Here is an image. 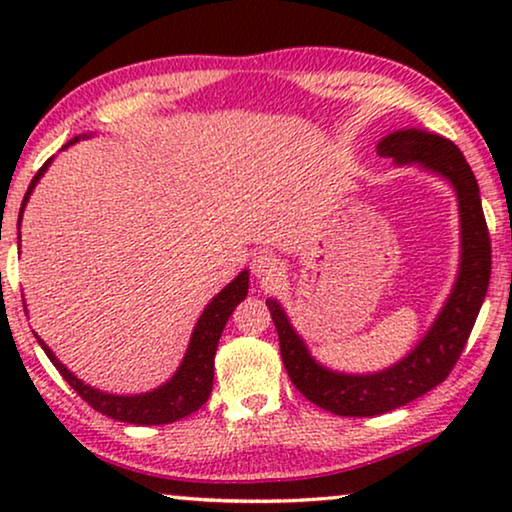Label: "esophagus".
Wrapping results in <instances>:
<instances>
[{"label": "esophagus", "mask_w": 512, "mask_h": 512, "mask_svg": "<svg viewBox=\"0 0 512 512\" xmlns=\"http://www.w3.org/2000/svg\"><path fill=\"white\" fill-rule=\"evenodd\" d=\"M279 261L268 251H261V254L254 256V261H251V272H254L256 279H263V282H268V279H275L279 275Z\"/></svg>", "instance_id": "esophagus-1"}]
</instances>
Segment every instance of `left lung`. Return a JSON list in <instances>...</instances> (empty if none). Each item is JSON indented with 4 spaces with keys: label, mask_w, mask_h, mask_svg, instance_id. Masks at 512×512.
I'll use <instances>...</instances> for the list:
<instances>
[{
    "label": "left lung",
    "mask_w": 512,
    "mask_h": 512,
    "mask_svg": "<svg viewBox=\"0 0 512 512\" xmlns=\"http://www.w3.org/2000/svg\"><path fill=\"white\" fill-rule=\"evenodd\" d=\"M377 153L396 163H422L452 181L461 216V268L452 296L426 338L403 361L375 375H342L319 366L277 300H265L291 382L307 401L340 417L384 415L438 387L464 352L492 275V242L478 181L454 142L424 130H398L382 139Z\"/></svg>",
    "instance_id": "8db88e82"
}]
</instances>
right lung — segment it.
Instances as JSON below:
<instances>
[{
	"mask_svg": "<svg viewBox=\"0 0 512 512\" xmlns=\"http://www.w3.org/2000/svg\"><path fill=\"white\" fill-rule=\"evenodd\" d=\"M76 139L67 142L65 146H72ZM48 163H51V160H46V163L39 167V172L34 174V179L30 181V188H27L23 205H20V216H23L25 202L30 198L34 184H37L41 174L46 172ZM247 289H249V272L244 270L212 300V303L205 307V312H202V317L198 319V326H195L191 345H188V352L184 356V361H181L177 375H174L167 384H163L160 389L149 391V394H139V396L102 394V391H97L93 387H88V384H83L81 380H76V377L69 373L58 359H55L51 349L44 345V340L39 338L37 340L48 359L53 361V366L58 368V373L65 377V382L90 405V408H95L97 412H102V415H107L111 419H118V422H128L137 426L172 424L181 417H188L191 412H195L207 403L209 394H212V384H214V356H216V347H219V338L223 328H226V321L230 314H233L235 307L240 305L244 298H247Z\"/></svg>",
	"mask_w": 512,
	"mask_h": 512,
	"instance_id": "right-lung-1",
	"label": "right lung"
}]
</instances>
